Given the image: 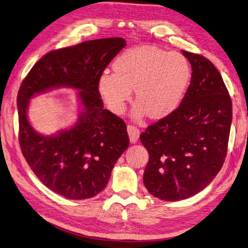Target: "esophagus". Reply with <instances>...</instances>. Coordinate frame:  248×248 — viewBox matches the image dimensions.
<instances>
[{"mask_svg":"<svg viewBox=\"0 0 248 248\" xmlns=\"http://www.w3.org/2000/svg\"><path fill=\"white\" fill-rule=\"evenodd\" d=\"M128 133H129V137L131 142H136L138 137H140V130H138L136 126L129 124L128 125Z\"/></svg>","mask_w":248,"mask_h":248,"instance_id":"34e87169","label":"esophagus"}]
</instances>
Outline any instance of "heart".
<instances>
[{
	"mask_svg": "<svg viewBox=\"0 0 248 248\" xmlns=\"http://www.w3.org/2000/svg\"><path fill=\"white\" fill-rule=\"evenodd\" d=\"M114 74L103 73L97 90L108 110L124 113L132 91L137 103L135 118L159 120L173 113L191 80V65L185 56L152 46L132 48L113 62Z\"/></svg>",
	"mask_w": 248,
	"mask_h": 248,
	"instance_id": "obj_1",
	"label": "heart"
}]
</instances>
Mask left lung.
<instances>
[{
  "label": "left lung",
  "mask_w": 248,
  "mask_h": 248,
  "mask_svg": "<svg viewBox=\"0 0 248 248\" xmlns=\"http://www.w3.org/2000/svg\"><path fill=\"white\" fill-rule=\"evenodd\" d=\"M182 53L192 68L185 96L140 137L149 153L143 184L163 201L185 200L209 185L225 162L232 119V98L217 67L199 54Z\"/></svg>",
  "instance_id": "obj_1"
}]
</instances>
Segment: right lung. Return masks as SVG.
Wrapping results in <instances>:
<instances>
[{
	"label": "right lung",
	"mask_w": 248,
	"mask_h": 248,
	"mask_svg": "<svg viewBox=\"0 0 248 248\" xmlns=\"http://www.w3.org/2000/svg\"><path fill=\"white\" fill-rule=\"evenodd\" d=\"M125 46L124 38L91 40L51 50L34 64L18 92L19 142L33 173L51 191L71 200L95 197L129 147L124 120L103 108L98 78ZM56 86L79 89L83 112L78 124L55 137L37 134L28 123V100Z\"/></svg>",
	"instance_id": "right-lung-1"
}]
</instances>
